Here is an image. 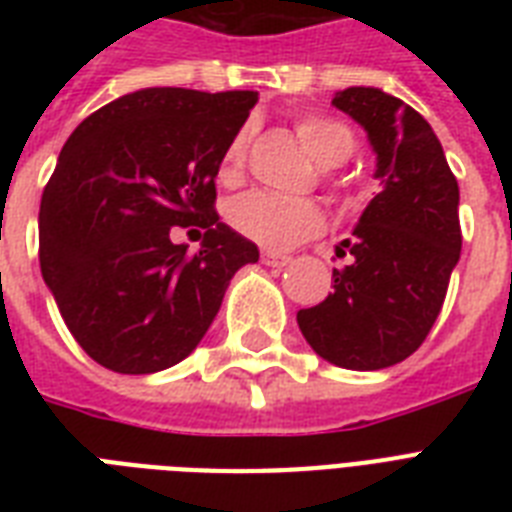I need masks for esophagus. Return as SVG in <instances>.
I'll list each match as a JSON object with an SVG mask.
<instances>
[{
	"label": "esophagus",
	"instance_id": "1",
	"mask_svg": "<svg viewBox=\"0 0 512 512\" xmlns=\"http://www.w3.org/2000/svg\"><path fill=\"white\" fill-rule=\"evenodd\" d=\"M292 263V257L289 255H279V252H263V265L268 268H284V265Z\"/></svg>",
	"mask_w": 512,
	"mask_h": 512
}]
</instances>
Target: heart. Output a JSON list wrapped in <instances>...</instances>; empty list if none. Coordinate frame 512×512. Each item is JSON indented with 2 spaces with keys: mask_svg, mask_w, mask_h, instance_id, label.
<instances>
[{
  "mask_svg": "<svg viewBox=\"0 0 512 512\" xmlns=\"http://www.w3.org/2000/svg\"><path fill=\"white\" fill-rule=\"evenodd\" d=\"M295 132L305 151H308V156L324 170H332V167H340L342 162H348L353 148H356L353 130L335 116H303V119H297ZM249 138H252V130L241 127L231 138L228 148H225V180H233L244 167ZM228 220L244 239L255 241L265 249L295 247L303 239H311V236L321 233V228H324V212L313 201L281 199V196L263 191L239 196L228 207Z\"/></svg>",
  "mask_w": 512,
  "mask_h": 512,
  "instance_id": "heart-1",
  "label": "heart"
}]
</instances>
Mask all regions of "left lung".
<instances>
[{"label":"left lung","instance_id":"left-lung-1","mask_svg":"<svg viewBox=\"0 0 512 512\" xmlns=\"http://www.w3.org/2000/svg\"><path fill=\"white\" fill-rule=\"evenodd\" d=\"M332 106L361 124L380 193L337 255L335 292L297 313L300 332L329 364L374 372L420 348L460 260V188L436 132L404 100L377 87L340 90Z\"/></svg>","mask_w":512,"mask_h":512}]
</instances>
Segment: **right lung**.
Listing matches in <instances>:
<instances>
[{"label": "right lung", "instance_id": "obj_1", "mask_svg": "<svg viewBox=\"0 0 512 512\" xmlns=\"http://www.w3.org/2000/svg\"><path fill=\"white\" fill-rule=\"evenodd\" d=\"M257 92L146 87L66 140L39 207L42 279L92 361L154 374L191 356L257 247L220 223L215 177ZM175 224L205 231L185 256Z\"/></svg>", "mask_w": 512, "mask_h": 512}]
</instances>
